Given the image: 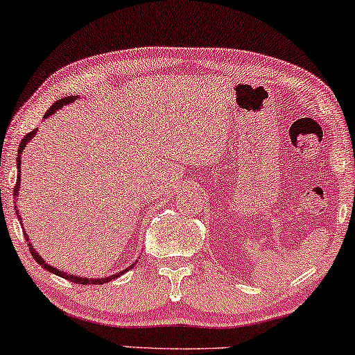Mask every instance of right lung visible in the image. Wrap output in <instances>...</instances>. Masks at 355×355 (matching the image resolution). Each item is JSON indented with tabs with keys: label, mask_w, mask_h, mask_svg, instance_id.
Here are the masks:
<instances>
[{
	"label": "right lung",
	"mask_w": 355,
	"mask_h": 355,
	"mask_svg": "<svg viewBox=\"0 0 355 355\" xmlns=\"http://www.w3.org/2000/svg\"><path fill=\"white\" fill-rule=\"evenodd\" d=\"M76 98H77V96H64V98H61V100L55 101V103H53V105L50 106V110H46V113H45V116H43V119H46L48 116L55 114L58 110H61V106L72 103V101H74ZM35 134H37V129H35V130H32V132H28V134L26 135V137H24V139L21 140V144H19V148H17V157H16L17 169H21V157H22L24 148H26V145H27L28 142H31V139H32L33 135H35ZM19 186H21V171H17V182H16V187H14V197H17V193H19ZM16 211H17V210H16ZM17 216H19V220H21V226H22V218H21V215H17ZM22 231H24V236H26V241H28V234L26 232V230H22ZM28 249H31V254H32L33 259H35V261H38V265H42L43 268L50 271V273H55V275H58V276H61V278L69 279L71 283H76V284H105V283H108V281H111V279L119 278L121 275L125 273V271H129V270L132 268V266L135 265V263H132V265L129 266V268H125V270H123V271H119V273H116V275H111V276H108V278H100V279H98V278H82V276H74V275H71V273H64V271H60V270L53 268L51 265H48L46 261L43 260L40 255L37 254V250L33 249V245L31 244V242H28Z\"/></svg>",
	"instance_id": "1"
}]
</instances>
